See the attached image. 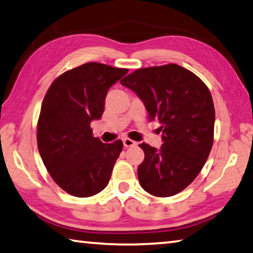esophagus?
Wrapping results in <instances>:
<instances>
[{"label":"esophagus","instance_id":"34e87169","mask_svg":"<svg viewBox=\"0 0 253 253\" xmlns=\"http://www.w3.org/2000/svg\"><path fill=\"white\" fill-rule=\"evenodd\" d=\"M123 142H124V146H125L126 148H128V147H134V146L137 145L136 141L131 140V139H129V138H125V139L123 140Z\"/></svg>","mask_w":253,"mask_h":253}]
</instances>
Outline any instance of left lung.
<instances>
[{"instance_id": "left-lung-1", "label": "left lung", "mask_w": 253, "mask_h": 253, "mask_svg": "<svg viewBox=\"0 0 253 253\" xmlns=\"http://www.w3.org/2000/svg\"><path fill=\"white\" fill-rule=\"evenodd\" d=\"M144 103L149 121L162 126L159 149L139 145L145 159L138 167L142 189L157 197H170L198 176L213 144L214 107L205 83L177 64L131 73L121 81Z\"/></svg>"}]
</instances>
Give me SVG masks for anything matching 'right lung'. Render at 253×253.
<instances>
[{
    "instance_id": "1",
    "label": "right lung",
    "mask_w": 253,
    "mask_h": 253,
    "mask_svg": "<svg viewBox=\"0 0 253 253\" xmlns=\"http://www.w3.org/2000/svg\"><path fill=\"white\" fill-rule=\"evenodd\" d=\"M126 68L86 63L58 76L45 95L38 123V147L53 180L72 196L86 198L108 185L123 141L104 144L90 123L100 119L111 87Z\"/></svg>"
}]
</instances>
